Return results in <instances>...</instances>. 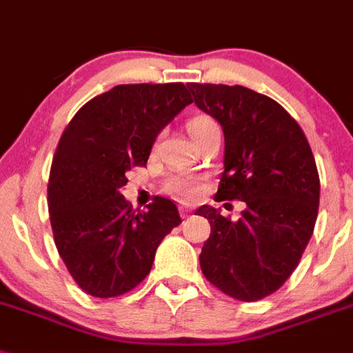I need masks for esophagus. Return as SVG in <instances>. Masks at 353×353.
<instances>
[{"label":"esophagus","instance_id":"1","mask_svg":"<svg viewBox=\"0 0 353 353\" xmlns=\"http://www.w3.org/2000/svg\"><path fill=\"white\" fill-rule=\"evenodd\" d=\"M179 212H181L183 217H186L188 213H192V206H188V204H183L181 208H179Z\"/></svg>","mask_w":353,"mask_h":353}]
</instances>
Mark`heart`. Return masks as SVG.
I'll return each instance as SVG.
<instances>
[{
	"mask_svg": "<svg viewBox=\"0 0 353 353\" xmlns=\"http://www.w3.org/2000/svg\"><path fill=\"white\" fill-rule=\"evenodd\" d=\"M210 118L206 117H197L188 123V131H195L197 127H201L203 123H206ZM167 188L172 195H176L179 199H194L199 194V185L192 179V177L186 176H174L168 179Z\"/></svg>",
	"mask_w": 353,
	"mask_h": 353,
	"instance_id": "obj_1",
	"label": "heart"
}]
</instances>
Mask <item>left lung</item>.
<instances>
[{
  "label": "left lung",
  "instance_id": "8db88e82",
  "mask_svg": "<svg viewBox=\"0 0 353 353\" xmlns=\"http://www.w3.org/2000/svg\"><path fill=\"white\" fill-rule=\"evenodd\" d=\"M188 90L224 132L217 197L245 203L236 222L206 204L195 212L212 226L201 269L224 294L262 300L287 282L312 236L319 206L312 150L298 121L265 94L195 82Z\"/></svg>",
  "mask_w": 353,
  "mask_h": 353
}]
</instances>
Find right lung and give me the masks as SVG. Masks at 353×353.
Segmentation results:
<instances>
[{
  "label": "right lung",
  "mask_w": 353,
  "mask_h": 353,
  "mask_svg": "<svg viewBox=\"0 0 353 353\" xmlns=\"http://www.w3.org/2000/svg\"><path fill=\"white\" fill-rule=\"evenodd\" d=\"M188 103L181 82L114 85L84 103L62 132L50 172V222L62 262L88 294L132 291L163 239L181 224L172 201L156 197L140 212L120 190Z\"/></svg>",
  "instance_id": "1"
}]
</instances>
